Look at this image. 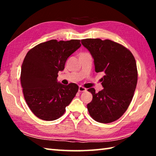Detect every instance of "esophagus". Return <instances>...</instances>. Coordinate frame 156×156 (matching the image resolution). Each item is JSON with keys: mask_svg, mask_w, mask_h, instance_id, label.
I'll use <instances>...</instances> for the list:
<instances>
[{"mask_svg": "<svg viewBox=\"0 0 156 156\" xmlns=\"http://www.w3.org/2000/svg\"><path fill=\"white\" fill-rule=\"evenodd\" d=\"M86 90H87L86 88L83 87V86H79V87H78V91H80V92H83V91H85Z\"/></svg>", "mask_w": 156, "mask_h": 156, "instance_id": "esophagus-1", "label": "esophagus"}]
</instances>
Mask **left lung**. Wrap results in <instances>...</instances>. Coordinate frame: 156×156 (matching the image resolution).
<instances>
[{
  "label": "left lung",
  "mask_w": 156,
  "mask_h": 156,
  "mask_svg": "<svg viewBox=\"0 0 156 156\" xmlns=\"http://www.w3.org/2000/svg\"><path fill=\"white\" fill-rule=\"evenodd\" d=\"M94 60L96 72H104L101 78L104 89L93 96L87 109L97 122L110 123L119 119L130 105L138 81L135 58L128 49L110 40L87 38L81 41Z\"/></svg>",
  "instance_id": "left-lung-1"
}]
</instances>
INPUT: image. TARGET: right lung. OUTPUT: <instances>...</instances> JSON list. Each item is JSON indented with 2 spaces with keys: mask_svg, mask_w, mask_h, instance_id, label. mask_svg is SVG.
Instances as JSON below:
<instances>
[{
  "mask_svg": "<svg viewBox=\"0 0 156 156\" xmlns=\"http://www.w3.org/2000/svg\"><path fill=\"white\" fill-rule=\"evenodd\" d=\"M80 40H51L38 44L26 55L21 67L20 83L28 107L36 117L51 121L64 114L78 91L75 83L58 82L59 71L81 46Z\"/></svg>",
  "mask_w": 156,
  "mask_h": 156,
  "instance_id": "right-lung-1",
  "label": "right lung"
}]
</instances>
